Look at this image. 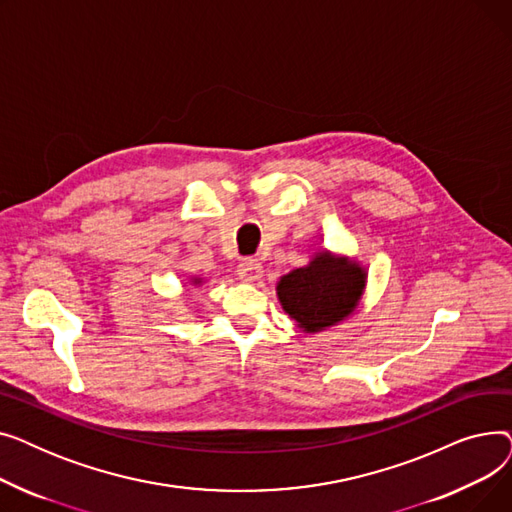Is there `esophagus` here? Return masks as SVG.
Here are the masks:
<instances>
[{
    "mask_svg": "<svg viewBox=\"0 0 512 512\" xmlns=\"http://www.w3.org/2000/svg\"><path fill=\"white\" fill-rule=\"evenodd\" d=\"M238 276L245 282H255L263 276V267L257 259H242L238 263Z\"/></svg>",
    "mask_w": 512,
    "mask_h": 512,
    "instance_id": "34e87169",
    "label": "esophagus"
}]
</instances>
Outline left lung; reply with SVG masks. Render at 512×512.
<instances>
[{
  "mask_svg": "<svg viewBox=\"0 0 512 512\" xmlns=\"http://www.w3.org/2000/svg\"><path fill=\"white\" fill-rule=\"evenodd\" d=\"M367 274L359 263L319 253L307 267H299L278 282L282 309L297 326L313 334L351 315L359 305Z\"/></svg>",
  "mask_w": 512,
  "mask_h": 512,
  "instance_id": "8db88e82",
  "label": "left lung"
}]
</instances>
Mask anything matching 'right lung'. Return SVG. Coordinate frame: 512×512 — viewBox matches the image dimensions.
Instances as JSON below:
<instances>
[{"label":"right lung","mask_w":512,"mask_h":512,"mask_svg":"<svg viewBox=\"0 0 512 512\" xmlns=\"http://www.w3.org/2000/svg\"><path fill=\"white\" fill-rule=\"evenodd\" d=\"M199 282H201V280H199V278H197V280H195V284H199Z\"/></svg>","instance_id":"add662e5"}]
</instances>
